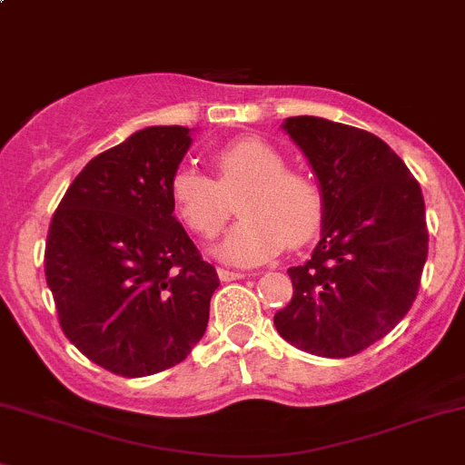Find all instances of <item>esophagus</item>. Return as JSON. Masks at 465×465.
Returning <instances> with one entry per match:
<instances>
[{"label":"esophagus","instance_id":"obj_1","mask_svg":"<svg viewBox=\"0 0 465 465\" xmlns=\"http://www.w3.org/2000/svg\"><path fill=\"white\" fill-rule=\"evenodd\" d=\"M219 280L222 282H234V280H243L246 272H239V271H228V268H219Z\"/></svg>","mask_w":465,"mask_h":465}]
</instances>
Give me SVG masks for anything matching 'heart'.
Segmentation results:
<instances>
[{
  "mask_svg": "<svg viewBox=\"0 0 465 465\" xmlns=\"http://www.w3.org/2000/svg\"><path fill=\"white\" fill-rule=\"evenodd\" d=\"M217 179L193 167H179L170 179L176 217L201 237L222 231L232 213L242 222L214 246L222 260L252 266L277 255L289 243L300 248L322 228V193L302 172L286 170L280 152L260 138H237L213 152Z\"/></svg>",
  "mask_w": 465,
  "mask_h": 465,
  "instance_id": "obj_1",
  "label": "heart"
}]
</instances>
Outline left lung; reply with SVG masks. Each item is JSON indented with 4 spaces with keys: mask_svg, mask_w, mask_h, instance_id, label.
Listing matches in <instances>:
<instances>
[{
    "mask_svg": "<svg viewBox=\"0 0 465 465\" xmlns=\"http://www.w3.org/2000/svg\"><path fill=\"white\" fill-rule=\"evenodd\" d=\"M324 201L320 242L291 266L293 298L275 313L286 342L347 358L385 338L416 300L428 260L420 185L385 141L318 116L284 121Z\"/></svg>",
    "mask_w": 465,
    "mask_h": 465,
    "instance_id": "obj_1",
    "label": "left lung"
}]
</instances>
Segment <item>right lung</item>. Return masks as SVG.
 I'll use <instances>...</instances> for the list:
<instances>
[{
	"mask_svg": "<svg viewBox=\"0 0 465 465\" xmlns=\"http://www.w3.org/2000/svg\"><path fill=\"white\" fill-rule=\"evenodd\" d=\"M190 145L181 125L132 134L84 165L51 219L45 272L60 327L112 374L170 370L208 327L217 271L170 201Z\"/></svg>",
	"mask_w": 465,
	"mask_h": 465,
	"instance_id": "obj_1",
	"label": "right lung"
}]
</instances>
